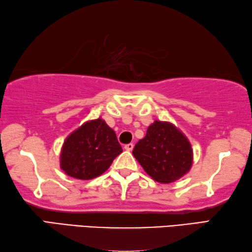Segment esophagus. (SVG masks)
<instances>
[{"label": "esophagus", "mask_w": 252, "mask_h": 252, "mask_svg": "<svg viewBox=\"0 0 252 252\" xmlns=\"http://www.w3.org/2000/svg\"><path fill=\"white\" fill-rule=\"evenodd\" d=\"M133 147H134V145H133V143H130V144H126V145H125V150L126 151H132L133 150Z\"/></svg>", "instance_id": "34e87169"}]
</instances>
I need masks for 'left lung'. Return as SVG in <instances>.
I'll use <instances>...</instances> for the list:
<instances>
[{
    "label": "left lung",
    "mask_w": 252,
    "mask_h": 252,
    "mask_svg": "<svg viewBox=\"0 0 252 252\" xmlns=\"http://www.w3.org/2000/svg\"><path fill=\"white\" fill-rule=\"evenodd\" d=\"M132 153L146 174L160 184L180 179L193 161V151L184 133L172 123L159 120L149 126Z\"/></svg>",
    "instance_id": "obj_1"
}]
</instances>
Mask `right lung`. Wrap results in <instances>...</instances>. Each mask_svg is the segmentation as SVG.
Wrapping results in <instances>:
<instances>
[{
    "label": "right lung",
    "mask_w": 252,
    "mask_h": 252,
    "mask_svg": "<svg viewBox=\"0 0 252 252\" xmlns=\"http://www.w3.org/2000/svg\"><path fill=\"white\" fill-rule=\"evenodd\" d=\"M121 153L115 131L98 118L85 122L66 137L60 166L67 176L90 180L103 174Z\"/></svg>",
    "instance_id": "add662e5"
}]
</instances>
